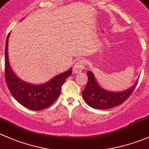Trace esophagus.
Segmentation results:
<instances>
[{
	"label": "esophagus",
	"instance_id": "esophagus-1",
	"mask_svg": "<svg viewBox=\"0 0 149 149\" xmlns=\"http://www.w3.org/2000/svg\"><path fill=\"white\" fill-rule=\"evenodd\" d=\"M85 68V63L84 61L82 59H79L77 62L74 64V68H73V73L74 74H77V73L81 72Z\"/></svg>",
	"mask_w": 149,
	"mask_h": 149
}]
</instances>
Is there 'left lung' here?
I'll list each match as a JSON object with an SVG mask.
<instances>
[{"label": "left lung", "instance_id": "8db88e82", "mask_svg": "<svg viewBox=\"0 0 149 149\" xmlns=\"http://www.w3.org/2000/svg\"><path fill=\"white\" fill-rule=\"evenodd\" d=\"M87 74L88 81L82 91V97L87 105L100 110L113 108L125 102L132 94L138 83L136 82L133 87L125 91L112 93L100 87L92 72H87Z\"/></svg>", "mask_w": 149, "mask_h": 149}]
</instances>
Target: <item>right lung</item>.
I'll return each instance as SVG.
<instances>
[{
    "instance_id": "add662e5",
    "label": "right lung",
    "mask_w": 149,
    "mask_h": 149,
    "mask_svg": "<svg viewBox=\"0 0 149 149\" xmlns=\"http://www.w3.org/2000/svg\"><path fill=\"white\" fill-rule=\"evenodd\" d=\"M9 34L6 43L5 78L10 93L20 104L30 110H41L51 106L59 97L65 79L72 74V69L42 85H31L24 82L13 73L9 64L8 57Z\"/></svg>"
}]
</instances>
